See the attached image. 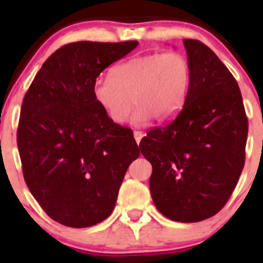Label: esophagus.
Wrapping results in <instances>:
<instances>
[{
    "mask_svg": "<svg viewBox=\"0 0 263 263\" xmlns=\"http://www.w3.org/2000/svg\"><path fill=\"white\" fill-rule=\"evenodd\" d=\"M142 136H144V135H142V132H140V131H135L134 132V137H135V140H136L137 145H139L140 141H141Z\"/></svg>",
    "mask_w": 263,
    "mask_h": 263,
    "instance_id": "obj_1",
    "label": "esophagus"
}]
</instances>
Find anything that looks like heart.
<instances>
[{
	"mask_svg": "<svg viewBox=\"0 0 263 263\" xmlns=\"http://www.w3.org/2000/svg\"><path fill=\"white\" fill-rule=\"evenodd\" d=\"M191 84L190 62L178 52L148 53L128 58L110 70V79H98L92 98L116 124L141 126L156 117L171 122L181 112Z\"/></svg>",
	"mask_w": 263,
	"mask_h": 263,
	"instance_id": "heart-1",
	"label": "heart"
}]
</instances>
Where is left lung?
<instances>
[{"label":"left lung","instance_id":"obj_1","mask_svg":"<svg viewBox=\"0 0 263 263\" xmlns=\"http://www.w3.org/2000/svg\"><path fill=\"white\" fill-rule=\"evenodd\" d=\"M191 84L174 121L140 142L153 165L150 192L168 219L197 222L219 213L245 166L248 119L237 81L200 41L184 39Z\"/></svg>","mask_w":263,"mask_h":263}]
</instances>
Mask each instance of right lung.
<instances>
[{
	"mask_svg": "<svg viewBox=\"0 0 263 263\" xmlns=\"http://www.w3.org/2000/svg\"><path fill=\"white\" fill-rule=\"evenodd\" d=\"M139 42H76L43 63L23 100L17 147L26 185L49 217L71 228L107 219L140 150L92 98L103 70Z\"/></svg>",
	"mask_w": 263,
	"mask_h": 263,
	"instance_id": "obj_1",
	"label": "right lung"
}]
</instances>
